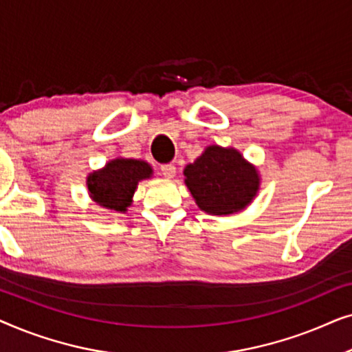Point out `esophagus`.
Instances as JSON below:
<instances>
[{
	"instance_id": "34e87169",
	"label": "esophagus",
	"mask_w": 352,
	"mask_h": 352,
	"mask_svg": "<svg viewBox=\"0 0 352 352\" xmlns=\"http://www.w3.org/2000/svg\"><path fill=\"white\" fill-rule=\"evenodd\" d=\"M160 173L170 179V177H175V175H176V166L173 165V163H165V165L160 166Z\"/></svg>"
}]
</instances>
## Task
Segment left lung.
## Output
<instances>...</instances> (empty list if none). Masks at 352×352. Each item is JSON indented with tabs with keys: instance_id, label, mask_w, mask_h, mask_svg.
Segmentation results:
<instances>
[{
	"instance_id": "1",
	"label": "left lung",
	"mask_w": 352,
	"mask_h": 352,
	"mask_svg": "<svg viewBox=\"0 0 352 352\" xmlns=\"http://www.w3.org/2000/svg\"><path fill=\"white\" fill-rule=\"evenodd\" d=\"M186 184L200 210L230 214L243 210L256 195L259 177L234 148L210 146L186 166Z\"/></svg>"
}]
</instances>
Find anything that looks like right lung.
Masks as SVG:
<instances>
[{"mask_svg":"<svg viewBox=\"0 0 352 352\" xmlns=\"http://www.w3.org/2000/svg\"><path fill=\"white\" fill-rule=\"evenodd\" d=\"M152 168L146 162L133 158H117L104 170L88 177V189L96 204L109 210L126 211L139 181L151 177Z\"/></svg>","mask_w":352,"mask_h":352,"instance_id":"right-lung-1","label":"right lung"}]
</instances>
